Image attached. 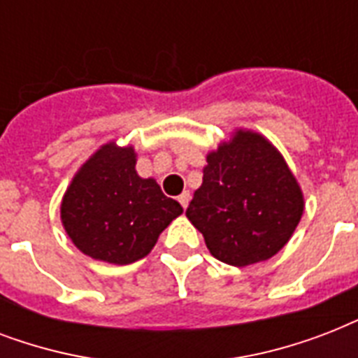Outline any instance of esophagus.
Returning <instances> with one entry per match:
<instances>
[{"instance_id": "34e87169", "label": "esophagus", "mask_w": 358, "mask_h": 358, "mask_svg": "<svg viewBox=\"0 0 358 358\" xmlns=\"http://www.w3.org/2000/svg\"><path fill=\"white\" fill-rule=\"evenodd\" d=\"M189 201H191V193L189 191H184V193H182V195L178 196V202L180 204H182V208H187V204H189Z\"/></svg>"}]
</instances>
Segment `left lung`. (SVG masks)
<instances>
[{
    "label": "left lung",
    "mask_w": 358,
    "mask_h": 358,
    "mask_svg": "<svg viewBox=\"0 0 358 358\" xmlns=\"http://www.w3.org/2000/svg\"><path fill=\"white\" fill-rule=\"evenodd\" d=\"M206 162L185 215L212 256L245 267L277 255L305 210L299 184L280 152L260 134L238 129Z\"/></svg>",
    "instance_id": "1"
}]
</instances>
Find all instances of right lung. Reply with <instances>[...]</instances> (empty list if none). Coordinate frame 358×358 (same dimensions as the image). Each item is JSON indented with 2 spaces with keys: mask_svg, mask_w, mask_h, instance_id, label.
<instances>
[{
  "mask_svg": "<svg viewBox=\"0 0 358 358\" xmlns=\"http://www.w3.org/2000/svg\"><path fill=\"white\" fill-rule=\"evenodd\" d=\"M135 162L134 146L108 143L81 165L64 193V230L94 260L126 266L145 258L184 212L156 180L141 178Z\"/></svg>",
  "mask_w": 358,
  "mask_h": 358,
  "instance_id": "1",
  "label": "right lung"
}]
</instances>
